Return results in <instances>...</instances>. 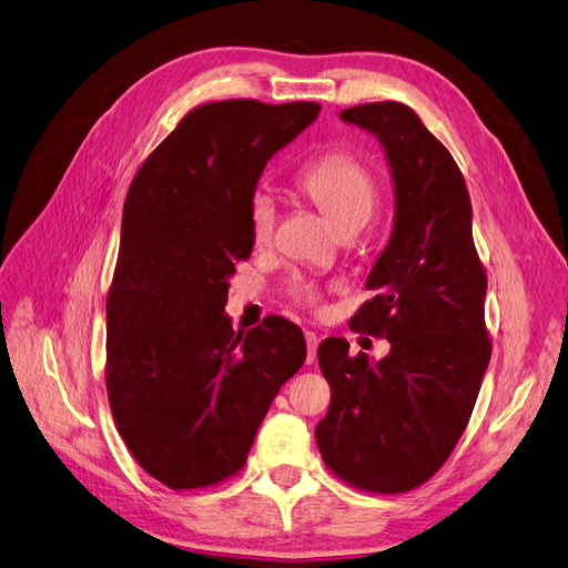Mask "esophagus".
I'll use <instances>...</instances> for the list:
<instances>
[{
    "label": "esophagus",
    "instance_id": "1",
    "mask_svg": "<svg viewBox=\"0 0 568 568\" xmlns=\"http://www.w3.org/2000/svg\"><path fill=\"white\" fill-rule=\"evenodd\" d=\"M304 339H306V363H314L316 361V352H318V335L306 331Z\"/></svg>",
    "mask_w": 568,
    "mask_h": 568
}]
</instances>
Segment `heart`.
Segmentation results:
<instances>
[{
    "mask_svg": "<svg viewBox=\"0 0 568 568\" xmlns=\"http://www.w3.org/2000/svg\"><path fill=\"white\" fill-rule=\"evenodd\" d=\"M297 189L314 203L342 233H356L371 222L377 207V181L361 160L349 153H327L308 162L295 176ZM276 229V203L264 191L250 200V233L254 245H266ZM292 300L304 306L321 302L314 283L292 285Z\"/></svg>",
    "mask_w": 568,
    "mask_h": 568,
    "instance_id": "obj_1",
    "label": "heart"
}]
</instances>
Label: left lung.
I'll use <instances>...</instances> for the list:
<instances>
[{
	"mask_svg": "<svg viewBox=\"0 0 568 568\" xmlns=\"http://www.w3.org/2000/svg\"><path fill=\"white\" fill-rule=\"evenodd\" d=\"M342 122L373 134L394 184V229L373 264L352 325L389 339L375 361L327 337L318 365L333 389L316 427L325 465L356 488L404 493L453 453L490 361L486 271L471 241L465 179L442 141L396 101L346 108Z\"/></svg>",
	"mask_w": 568,
	"mask_h": 568,
	"instance_id": "obj_1",
	"label": "left lung"
}]
</instances>
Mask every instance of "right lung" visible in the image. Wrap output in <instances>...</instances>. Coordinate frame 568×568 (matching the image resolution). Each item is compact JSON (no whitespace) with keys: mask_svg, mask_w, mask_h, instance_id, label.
Wrapping results in <instances>:
<instances>
[{"mask_svg":"<svg viewBox=\"0 0 568 568\" xmlns=\"http://www.w3.org/2000/svg\"><path fill=\"white\" fill-rule=\"evenodd\" d=\"M318 103H205L141 164L122 210L105 318V387L136 463L174 490L224 481L306 358L300 325L235 333L229 278L247 260L250 200Z\"/></svg>","mask_w":568,"mask_h":568,"instance_id":"right-lung-1","label":"right lung"}]
</instances>
